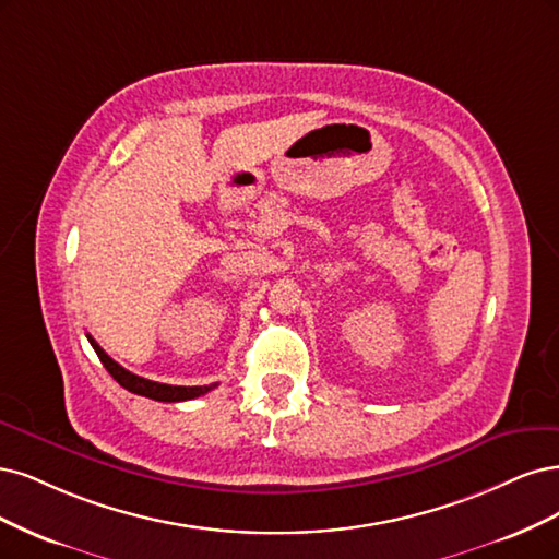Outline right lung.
<instances>
[{
  "mask_svg": "<svg viewBox=\"0 0 559 559\" xmlns=\"http://www.w3.org/2000/svg\"><path fill=\"white\" fill-rule=\"evenodd\" d=\"M87 341H90V346L95 348L99 362L106 367V371H109L124 390H130L134 394H141V397H148V400H155V402H186V400L202 397V394H206V392H211L215 388V383L183 388V385H167V383L148 381V378H141V376L128 371L124 367H120L116 359H111L109 355L104 353V348L90 334H87Z\"/></svg>",
  "mask_w": 559,
  "mask_h": 559,
  "instance_id": "add662e5",
  "label": "right lung"
}]
</instances>
